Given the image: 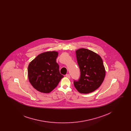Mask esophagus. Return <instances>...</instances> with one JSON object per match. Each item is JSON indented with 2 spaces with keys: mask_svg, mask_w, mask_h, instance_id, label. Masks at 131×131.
<instances>
[{
  "mask_svg": "<svg viewBox=\"0 0 131 131\" xmlns=\"http://www.w3.org/2000/svg\"><path fill=\"white\" fill-rule=\"evenodd\" d=\"M66 77L67 78H69V79L70 78V75L69 74H66Z\"/></svg>",
  "mask_w": 131,
  "mask_h": 131,
  "instance_id": "esophagus-1",
  "label": "esophagus"
}]
</instances>
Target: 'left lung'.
Masks as SVG:
<instances>
[{"instance_id": "left-lung-1", "label": "left lung", "mask_w": 131, "mask_h": 131, "mask_svg": "<svg viewBox=\"0 0 131 131\" xmlns=\"http://www.w3.org/2000/svg\"><path fill=\"white\" fill-rule=\"evenodd\" d=\"M77 60L81 72L78 81L74 84L81 93L93 92L104 81L106 71L100 56L90 50L80 49L76 50Z\"/></svg>"}]
</instances>
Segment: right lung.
Wrapping results in <instances>:
<instances>
[{
    "mask_svg": "<svg viewBox=\"0 0 131 131\" xmlns=\"http://www.w3.org/2000/svg\"><path fill=\"white\" fill-rule=\"evenodd\" d=\"M56 51H48L39 54L29 63L28 77L31 85L37 90L50 93L64 77L56 63Z\"/></svg>",
    "mask_w": 131,
    "mask_h": 131,
    "instance_id": "right-lung-1",
    "label": "right lung"
}]
</instances>
